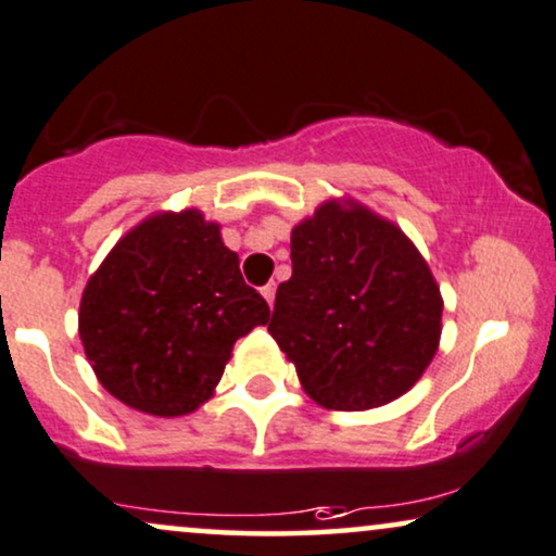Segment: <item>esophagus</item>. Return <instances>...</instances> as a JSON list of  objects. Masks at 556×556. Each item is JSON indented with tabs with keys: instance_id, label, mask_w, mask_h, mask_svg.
<instances>
[{
	"instance_id": "obj_1",
	"label": "esophagus",
	"mask_w": 556,
	"mask_h": 556,
	"mask_svg": "<svg viewBox=\"0 0 556 556\" xmlns=\"http://www.w3.org/2000/svg\"><path fill=\"white\" fill-rule=\"evenodd\" d=\"M260 291H263V296H265L267 304L273 306V299H276V283H267V286H263V289H260Z\"/></svg>"
}]
</instances>
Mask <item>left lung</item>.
I'll return each instance as SVG.
<instances>
[{"mask_svg": "<svg viewBox=\"0 0 556 556\" xmlns=\"http://www.w3.org/2000/svg\"><path fill=\"white\" fill-rule=\"evenodd\" d=\"M291 267L267 332L314 402L358 413L420 379L438 351L443 301L394 224L361 205H319L293 229Z\"/></svg>", "mask_w": 556, "mask_h": 556, "instance_id": "left-lung-1", "label": "left lung"}]
</instances>
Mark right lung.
Masks as SVG:
<instances>
[{
    "instance_id": "right-lung-1",
    "label": "right lung",
    "mask_w": 556,
    "mask_h": 556,
    "mask_svg": "<svg viewBox=\"0 0 556 556\" xmlns=\"http://www.w3.org/2000/svg\"><path fill=\"white\" fill-rule=\"evenodd\" d=\"M270 319L237 252L198 211L128 231L89 278L79 338L102 387L141 413H193L222 379L231 348Z\"/></svg>"
}]
</instances>
